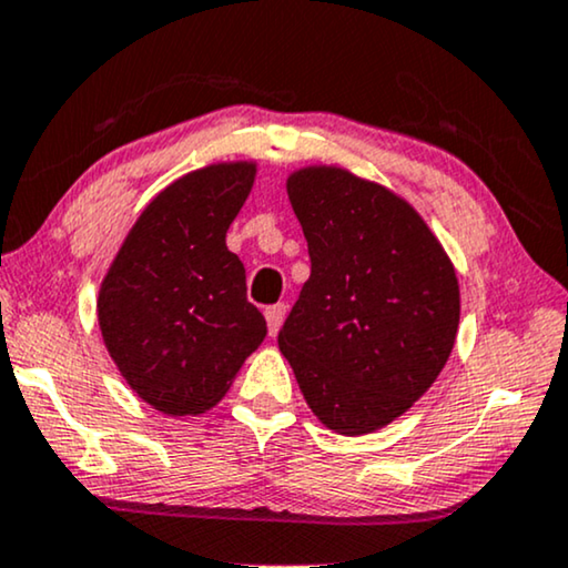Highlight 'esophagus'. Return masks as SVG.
<instances>
[{
  "label": "esophagus",
  "instance_id": "1",
  "mask_svg": "<svg viewBox=\"0 0 568 568\" xmlns=\"http://www.w3.org/2000/svg\"><path fill=\"white\" fill-rule=\"evenodd\" d=\"M286 315V305L284 302H276V305L266 307V323H268V334L276 336L278 328H282V321Z\"/></svg>",
  "mask_w": 568,
  "mask_h": 568
}]
</instances>
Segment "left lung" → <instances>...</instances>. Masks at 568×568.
I'll list each match as a JSON object with an SVG mask.
<instances>
[{"mask_svg": "<svg viewBox=\"0 0 568 568\" xmlns=\"http://www.w3.org/2000/svg\"><path fill=\"white\" fill-rule=\"evenodd\" d=\"M286 193L311 278L278 331L313 415L342 436L402 417L444 371L459 328V282L412 205L342 166H305Z\"/></svg>", "mask_w": 568, "mask_h": 568, "instance_id": "8db88e82", "label": "left lung"}]
</instances>
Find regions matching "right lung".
I'll return each instance as SVG.
<instances>
[{"mask_svg":"<svg viewBox=\"0 0 568 568\" xmlns=\"http://www.w3.org/2000/svg\"><path fill=\"white\" fill-rule=\"evenodd\" d=\"M255 161L195 169L145 205L99 290V326L122 378L172 417L203 415L266 338L226 230Z\"/></svg>","mask_w":568,"mask_h":568,"instance_id":"obj_1","label":"right lung"}]
</instances>
